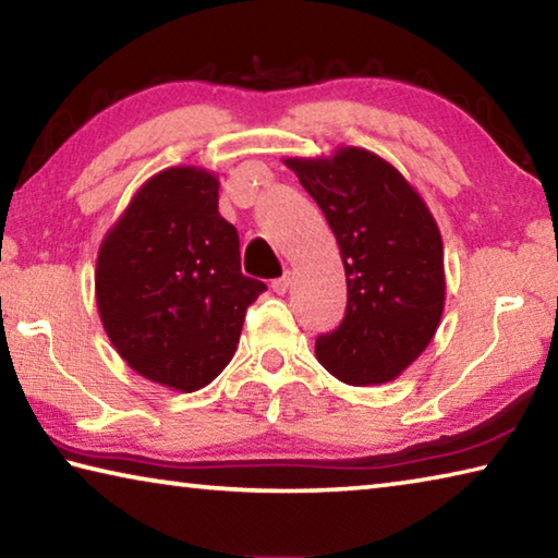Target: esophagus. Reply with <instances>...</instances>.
I'll use <instances>...</instances> for the list:
<instances>
[{"label":"esophagus","mask_w":558,"mask_h":558,"mask_svg":"<svg viewBox=\"0 0 558 558\" xmlns=\"http://www.w3.org/2000/svg\"><path fill=\"white\" fill-rule=\"evenodd\" d=\"M290 272H286V276H282V278H278V280H272V292H278V295H286V292L290 290Z\"/></svg>","instance_id":"esophagus-1"}]
</instances>
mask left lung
I'll return each instance as SVG.
<instances>
[{
	"label": "left lung",
	"mask_w": 558,
	"mask_h": 558,
	"mask_svg": "<svg viewBox=\"0 0 558 558\" xmlns=\"http://www.w3.org/2000/svg\"><path fill=\"white\" fill-rule=\"evenodd\" d=\"M332 229L347 276V313L317 337L325 369L352 386L399 379L430 344L446 307L442 239L409 179L364 147L286 157Z\"/></svg>",
	"instance_id": "obj_1"
}]
</instances>
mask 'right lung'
Returning a JSON list of instances; mask_svg holds the SVG:
<instances>
[{"instance_id":"1","label":"right lung","mask_w":558,"mask_h":558,"mask_svg":"<svg viewBox=\"0 0 558 558\" xmlns=\"http://www.w3.org/2000/svg\"><path fill=\"white\" fill-rule=\"evenodd\" d=\"M239 233L219 214V177L169 167L137 189L96 263V302L132 372L172 391L204 389L231 362L251 302Z\"/></svg>"}]
</instances>
